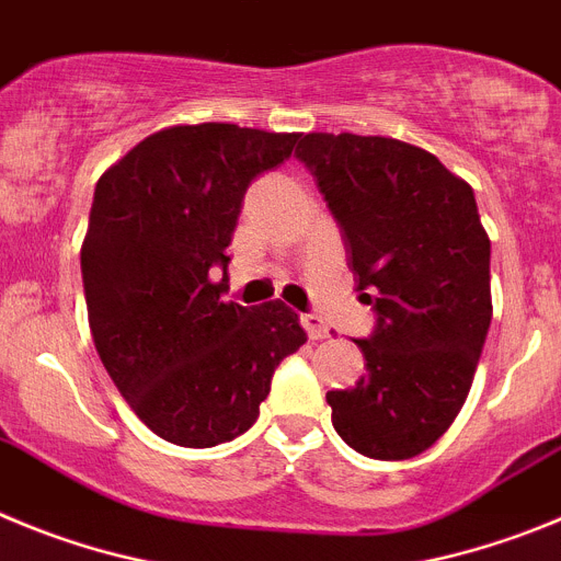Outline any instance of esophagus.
<instances>
[{"mask_svg": "<svg viewBox=\"0 0 561 561\" xmlns=\"http://www.w3.org/2000/svg\"><path fill=\"white\" fill-rule=\"evenodd\" d=\"M300 323H304L309 340H325V336H329V325H325L323 317L314 314V311H309V314H300Z\"/></svg>", "mask_w": 561, "mask_h": 561, "instance_id": "esophagus-1", "label": "esophagus"}]
</instances>
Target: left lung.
<instances>
[{
    "mask_svg": "<svg viewBox=\"0 0 561 561\" xmlns=\"http://www.w3.org/2000/svg\"><path fill=\"white\" fill-rule=\"evenodd\" d=\"M295 157L376 311L374 334L356 340L368 374L325 393L334 430L368 458H415L463 408L492 323V244L474 193L438 157L393 137L306 134Z\"/></svg>",
    "mask_w": 561,
    "mask_h": 561,
    "instance_id": "obj_1",
    "label": "left lung"
}]
</instances>
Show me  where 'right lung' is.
<instances>
[{"mask_svg":"<svg viewBox=\"0 0 561 561\" xmlns=\"http://www.w3.org/2000/svg\"><path fill=\"white\" fill-rule=\"evenodd\" d=\"M297 137L171 126L95 185L81 247L92 340L128 408L176 447L247 433L275 368L306 342L280 300L255 309L221 300L247 187L289 160Z\"/></svg>","mask_w":561,"mask_h":561,"instance_id":"right-lung-1","label":"right lung"}]
</instances>
